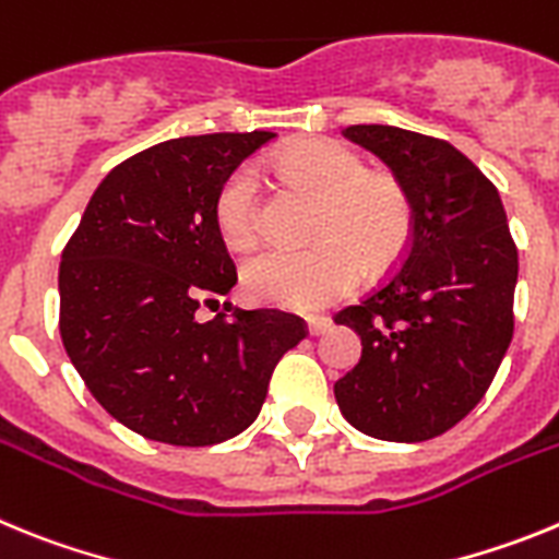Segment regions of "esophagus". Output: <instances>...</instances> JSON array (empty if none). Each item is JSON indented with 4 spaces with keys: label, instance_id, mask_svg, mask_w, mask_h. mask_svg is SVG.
<instances>
[{
    "label": "esophagus",
    "instance_id": "obj_1",
    "mask_svg": "<svg viewBox=\"0 0 559 559\" xmlns=\"http://www.w3.org/2000/svg\"><path fill=\"white\" fill-rule=\"evenodd\" d=\"M308 330L310 335H324L330 330V319H324V316H310Z\"/></svg>",
    "mask_w": 559,
    "mask_h": 559
}]
</instances>
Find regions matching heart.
<instances>
[{
    "instance_id": "obj_1",
    "label": "heart",
    "mask_w": 559,
    "mask_h": 559,
    "mask_svg": "<svg viewBox=\"0 0 559 559\" xmlns=\"http://www.w3.org/2000/svg\"><path fill=\"white\" fill-rule=\"evenodd\" d=\"M285 179L319 195L308 249H265L243 265L251 299L290 310H322L353 294L364 265L383 271L406 251L414 206L389 173H369L353 147L308 136L274 156ZM215 226L224 243L246 251L260 237V181L249 165L226 176L215 195Z\"/></svg>"
}]
</instances>
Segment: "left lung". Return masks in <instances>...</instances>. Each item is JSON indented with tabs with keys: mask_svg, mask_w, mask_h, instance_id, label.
Segmentation results:
<instances>
[{
	"mask_svg": "<svg viewBox=\"0 0 559 559\" xmlns=\"http://www.w3.org/2000/svg\"><path fill=\"white\" fill-rule=\"evenodd\" d=\"M344 136L392 167L414 226L397 269L335 313L364 347L335 400L369 437L426 442L478 406L507 355L515 240L496 185L451 142L394 126H349Z\"/></svg>",
	"mask_w": 559,
	"mask_h": 559,
	"instance_id": "1",
	"label": "left lung"
}]
</instances>
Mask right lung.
Listing matches in <instances>:
<instances>
[{
  "instance_id": "add662e5",
  "label": "right lung",
  "mask_w": 559,
  "mask_h": 559,
  "mask_svg": "<svg viewBox=\"0 0 559 559\" xmlns=\"http://www.w3.org/2000/svg\"><path fill=\"white\" fill-rule=\"evenodd\" d=\"M271 131L181 136L114 167L61 254L69 360L122 426L167 445L204 448L251 426L269 380L308 335L285 310L201 308L237 283L215 226V195Z\"/></svg>"
}]
</instances>
